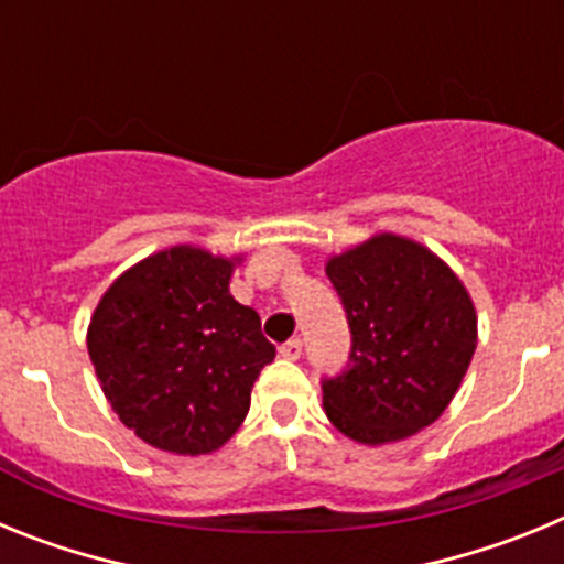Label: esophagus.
Masks as SVG:
<instances>
[{
	"label": "esophagus",
	"instance_id": "esophagus-1",
	"mask_svg": "<svg viewBox=\"0 0 564 564\" xmlns=\"http://www.w3.org/2000/svg\"><path fill=\"white\" fill-rule=\"evenodd\" d=\"M279 352H282L285 358H299V356H302V338H299V336L288 338V341L279 347Z\"/></svg>",
	"mask_w": 564,
	"mask_h": 564
}]
</instances>
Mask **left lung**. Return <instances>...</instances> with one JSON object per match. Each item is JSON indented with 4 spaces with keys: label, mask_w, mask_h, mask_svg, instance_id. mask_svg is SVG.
<instances>
[{
    "label": "left lung",
    "mask_w": 564,
    "mask_h": 564,
    "mask_svg": "<svg viewBox=\"0 0 564 564\" xmlns=\"http://www.w3.org/2000/svg\"><path fill=\"white\" fill-rule=\"evenodd\" d=\"M327 276L352 338L344 370L322 378L333 426L378 446L437 421L477 347L475 305L460 279L395 234L330 259Z\"/></svg>",
    "instance_id": "8db88e82"
}]
</instances>
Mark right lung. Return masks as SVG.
<instances>
[{"instance_id": "right-lung-1", "label": "right lung", "mask_w": 564, "mask_h": 564, "mask_svg": "<svg viewBox=\"0 0 564 564\" xmlns=\"http://www.w3.org/2000/svg\"><path fill=\"white\" fill-rule=\"evenodd\" d=\"M231 262L172 248L123 273L89 322V358L115 415L174 455L220 449L276 347L228 293Z\"/></svg>"}]
</instances>
